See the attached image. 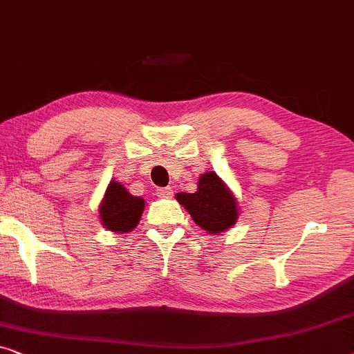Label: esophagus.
Segmentation results:
<instances>
[{"label": "esophagus", "instance_id": "esophagus-1", "mask_svg": "<svg viewBox=\"0 0 354 354\" xmlns=\"http://www.w3.org/2000/svg\"><path fill=\"white\" fill-rule=\"evenodd\" d=\"M156 195H158L159 198H171V196L174 195V192H172V188H171V187H166V188H158V190H156Z\"/></svg>", "mask_w": 354, "mask_h": 354}]
</instances>
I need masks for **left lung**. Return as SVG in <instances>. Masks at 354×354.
<instances>
[{
  "instance_id": "8db88e82",
  "label": "left lung",
  "mask_w": 354,
  "mask_h": 354,
  "mask_svg": "<svg viewBox=\"0 0 354 354\" xmlns=\"http://www.w3.org/2000/svg\"><path fill=\"white\" fill-rule=\"evenodd\" d=\"M176 200L190 212L195 224L212 235L230 229L239 219V205L216 172L201 174L195 193H177Z\"/></svg>"
}]
</instances>
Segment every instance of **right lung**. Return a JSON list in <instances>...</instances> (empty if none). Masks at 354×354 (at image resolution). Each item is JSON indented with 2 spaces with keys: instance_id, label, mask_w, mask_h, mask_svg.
Here are the masks:
<instances>
[{
  "instance_id": "right-lung-1",
  "label": "right lung",
  "mask_w": 354,
  "mask_h": 354,
  "mask_svg": "<svg viewBox=\"0 0 354 354\" xmlns=\"http://www.w3.org/2000/svg\"><path fill=\"white\" fill-rule=\"evenodd\" d=\"M145 209V200L133 196L119 182L111 180L100 205V219L106 229L127 234L137 227Z\"/></svg>"
}]
</instances>
